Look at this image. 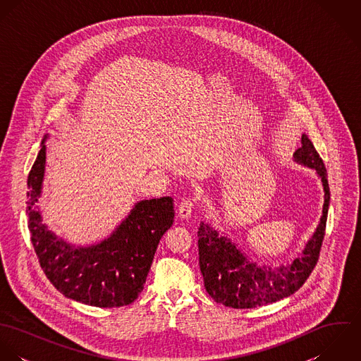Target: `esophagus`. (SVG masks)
I'll use <instances>...</instances> for the list:
<instances>
[{"label":"esophagus","mask_w":361,"mask_h":361,"mask_svg":"<svg viewBox=\"0 0 361 361\" xmlns=\"http://www.w3.org/2000/svg\"><path fill=\"white\" fill-rule=\"evenodd\" d=\"M196 206V202H195V199L193 197H186V199H183L180 203H179V216L180 218H189L190 215H192V211H193V208Z\"/></svg>","instance_id":"esophagus-1"}]
</instances>
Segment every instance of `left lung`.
Masks as SVG:
<instances>
[{"label":"left lung","mask_w":361,"mask_h":361,"mask_svg":"<svg viewBox=\"0 0 361 361\" xmlns=\"http://www.w3.org/2000/svg\"><path fill=\"white\" fill-rule=\"evenodd\" d=\"M295 159L314 168L324 186V208L319 225L302 253L290 264L279 268L258 267L236 249L235 243L218 236L204 222L199 228V264L207 293L216 302L232 309H255L293 295L307 281L319 257L325 236L326 215L331 200L328 175L322 158L306 135Z\"/></svg>","instance_id":"8db88e82"}]
</instances>
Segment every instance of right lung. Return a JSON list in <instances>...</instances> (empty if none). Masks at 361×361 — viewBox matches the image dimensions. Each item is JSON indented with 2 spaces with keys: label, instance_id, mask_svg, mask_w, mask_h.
Wrapping results in <instances>:
<instances>
[{
  "label": "right lung",
  "instance_id": "add662e5",
  "mask_svg": "<svg viewBox=\"0 0 361 361\" xmlns=\"http://www.w3.org/2000/svg\"><path fill=\"white\" fill-rule=\"evenodd\" d=\"M46 165V146L27 176L30 240L40 267L63 296L96 307H122L142 293L157 246L173 224V200H143L116 231L99 245L72 247L42 222L35 203L40 196Z\"/></svg>",
  "mask_w": 361,
  "mask_h": 361
}]
</instances>
